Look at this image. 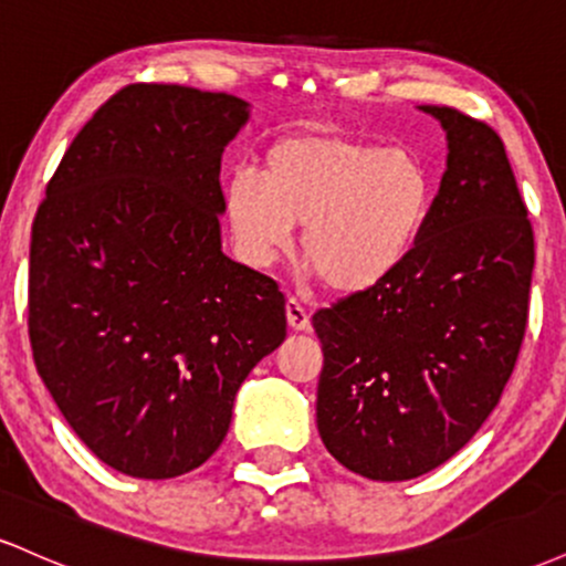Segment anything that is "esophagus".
I'll return each instance as SVG.
<instances>
[{"label":"esophagus","instance_id":"1","mask_svg":"<svg viewBox=\"0 0 566 566\" xmlns=\"http://www.w3.org/2000/svg\"><path fill=\"white\" fill-rule=\"evenodd\" d=\"M287 324H290V329H295V333H305V329L311 327L308 311H305L303 305L295 301V297H290L287 301Z\"/></svg>","mask_w":566,"mask_h":566}]
</instances>
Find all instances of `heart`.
<instances>
[{"label":"heart","instance_id":"b5f03b06","mask_svg":"<svg viewBox=\"0 0 566 566\" xmlns=\"http://www.w3.org/2000/svg\"><path fill=\"white\" fill-rule=\"evenodd\" d=\"M431 197V175L412 148L333 129L276 140L261 172L237 170L223 186L233 244L247 263H274L292 226H303V261L343 295L399 271L426 229Z\"/></svg>","mask_w":566,"mask_h":566}]
</instances>
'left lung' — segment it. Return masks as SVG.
<instances>
[{"mask_svg":"<svg viewBox=\"0 0 566 566\" xmlns=\"http://www.w3.org/2000/svg\"><path fill=\"white\" fill-rule=\"evenodd\" d=\"M447 170L409 258L314 314L316 426L337 463L405 482L447 463L497 407L530 314L535 237L500 135L450 106Z\"/></svg>","mask_w":566,"mask_h":566,"instance_id":"obj_1","label":"left lung"}]
</instances>
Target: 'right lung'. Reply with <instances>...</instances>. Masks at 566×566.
Here are the masks:
<instances>
[{
  "mask_svg": "<svg viewBox=\"0 0 566 566\" xmlns=\"http://www.w3.org/2000/svg\"><path fill=\"white\" fill-rule=\"evenodd\" d=\"M247 119L242 97L127 84L71 140L31 226L36 373L127 476L199 469L287 335L274 279L220 250V157Z\"/></svg>",
  "mask_w": 566,
  "mask_h": 566,
  "instance_id": "right-lung-1",
  "label": "right lung"
}]
</instances>
